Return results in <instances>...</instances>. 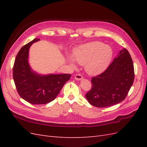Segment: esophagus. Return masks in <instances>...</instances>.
I'll use <instances>...</instances> for the list:
<instances>
[{
	"instance_id": "1",
	"label": "esophagus",
	"mask_w": 147,
	"mask_h": 147,
	"mask_svg": "<svg viewBox=\"0 0 147 147\" xmlns=\"http://www.w3.org/2000/svg\"><path fill=\"white\" fill-rule=\"evenodd\" d=\"M75 78L77 80H82L83 78V76H82V75L80 74H77L75 75Z\"/></svg>"
}]
</instances>
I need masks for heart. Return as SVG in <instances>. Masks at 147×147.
<instances>
[{"label": "heart", "instance_id": "1", "mask_svg": "<svg viewBox=\"0 0 147 147\" xmlns=\"http://www.w3.org/2000/svg\"><path fill=\"white\" fill-rule=\"evenodd\" d=\"M112 55V50L109 46L100 42H92L76 49L73 53V59L80 64H84L88 74H96L107 68Z\"/></svg>", "mask_w": 147, "mask_h": 147}]
</instances>
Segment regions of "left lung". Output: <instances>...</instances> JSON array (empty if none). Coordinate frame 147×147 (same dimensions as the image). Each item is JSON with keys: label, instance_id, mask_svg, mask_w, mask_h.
<instances>
[{"label": "left lung", "instance_id": "8db88e82", "mask_svg": "<svg viewBox=\"0 0 147 147\" xmlns=\"http://www.w3.org/2000/svg\"><path fill=\"white\" fill-rule=\"evenodd\" d=\"M134 80L132 59L123 48L105 71L91 78V89L85 96L89 103L96 107L113 106L125 99Z\"/></svg>", "mask_w": 147, "mask_h": 147}]
</instances>
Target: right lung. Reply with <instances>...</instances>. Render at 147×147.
<instances>
[{"label":"right lung","mask_w":147,"mask_h":147,"mask_svg":"<svg viewBox=\"0 0 147 147\" xmlns=\"http://www.w3.org/2000/svg\"><path fill=\"white\" fill-rule=\"evenodd\" d=\"M40 40L35 38L22 47L16 56L13 67V78L19 95L34 105L46 104L55 100L71 74L40 75L30 69L28 63L29 48Z\"/></svg>","instance_id":"obj_1"}]
</instances>
